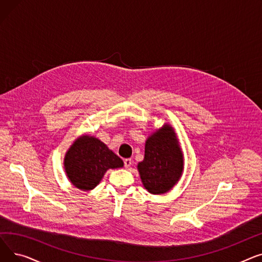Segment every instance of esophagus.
<instances>
[{
	"label": "esophagus",
	"instance_id": "1",
	"mask_svg": "<svg viewBox=\"0 0 262 262\" xmlns=\"http://www.w3.org/2000/svg\"><path fill=\"white\" fill-rule=\"evenodd\" d=\"M130 166H132V159H130V158L124 159V167H125V168H129Z\"/></svg>",
	"mask_w": 262,
	"mask_h": 262
}]
</instances>
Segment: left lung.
Listing matches in <instances>:
<instances>
[{
  "label": "left lung",
  "mask_w": 262,
  "mask_h": 262,
  "mask_svg": "<svg viewBox=\"0 0 262 262\" xmlns=\"http://www.w3.org/2000/svg\"><path fill=\"white\" fill-rule=\"evenodd\" d=\"M183 168V154L175 133L166 124L145 142L144 159L138 163L142 184L150 193H166L180 180Z\"/></svg>",
  "instance_id": "obj_1"
}]
</instances>
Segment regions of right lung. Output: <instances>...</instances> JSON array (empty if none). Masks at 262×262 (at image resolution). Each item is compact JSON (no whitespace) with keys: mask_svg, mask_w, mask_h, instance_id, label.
<instances>
[{"mask_svg":"<svg viewBox=\"0 0 262 262\" xmlns=\"http://www.w3.org/2000/svg\"><path fill=\"white\" fill-rule=\"evenodd\" d=\"M123 167L122 159L101 140L90 136L78 138L64 157V169L71 183L80 190L99 185L108 169Z\"/></svg>","mask_w":262,"mask_h":262,"instance_id":"obj_1","label":"right lung"}]
</instances>
